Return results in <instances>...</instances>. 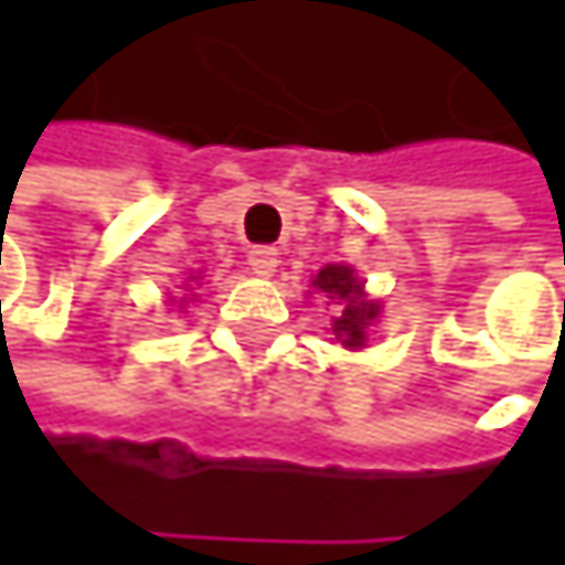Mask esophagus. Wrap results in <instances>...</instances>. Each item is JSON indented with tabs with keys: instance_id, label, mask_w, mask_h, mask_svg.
<instances>
[{
	"instance_id": "34e87169",
	"label": "esophagus",
	"mask_w": 565,
	"mask_h": 565,
	"mask_svg": "<svg viewBox=\"0 0 565 565\" xmlns=\"http://www.w3.org/2000/svg\"><path fill=\"white\" fill-rule=\"evenodd\" d=\"M248 265H252V271H255L258 278H271L275 268H278V252L268 248V245H258V248L248 252Z\"/></svg>"
}]
</instances>
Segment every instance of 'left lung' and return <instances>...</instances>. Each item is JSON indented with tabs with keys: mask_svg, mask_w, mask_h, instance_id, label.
<instances>
[{
	"mask_svg": "<svg viewBox=\"0 0 565 565\" xmlns=\"http://www.w3.org/2000/svg\"><path fill=\"white\" fill-rule=\"evenodd\" d=\"M313 287L340 307L333 317V337L347 350H363L366 333L376 323L383 307L376 300H366V290H363V281L356 278V271L347 265H327L317 271Z\"/></svg>",
	"mask_w": 565,
	"mask_h": 565,
	"instance_id": "8db88e82",
	"label": "left lung"
}]
</instances>
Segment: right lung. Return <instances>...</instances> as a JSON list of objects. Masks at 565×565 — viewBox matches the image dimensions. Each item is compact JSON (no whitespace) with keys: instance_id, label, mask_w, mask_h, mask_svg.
<instances>
[{"instance_id":"right-lung-1","label":"right lung","mask_w":565,"mask_h":565,"mask_svg":"<svg viewBox=\"0 0 565 565\" xmlns=\"http://www.w3.org/2000/svg\"><path fill=\"white\" fill-rule=\"evenodd\" d=\"M189 281H199V278H189ZM185 290H192V287H189V284H185ZM182 300H189V297H182Z\"/></svg>"}]
</instances>
